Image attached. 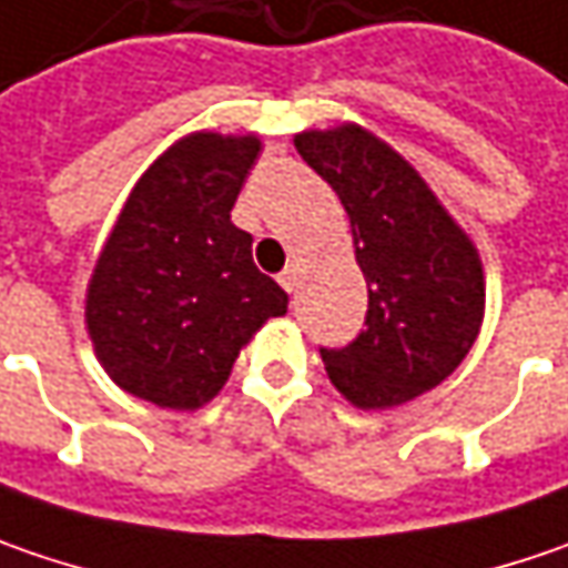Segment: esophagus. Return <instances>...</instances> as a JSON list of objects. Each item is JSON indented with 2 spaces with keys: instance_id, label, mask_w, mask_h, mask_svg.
Segmentation results:
<instances>
[{
  "instance_id": "1",
  "label": "esophagus",
  "mask_w": 568,
  "mask_h": 568,
  "mask_svg": "<svg viewBox=\"0 0 568 568\" xmlns=\"http://www.w3.org/2000/svg\"><path fill=\"white\" fill-rule=\"evenodd\" d=\"M280 285L292 295V292L298 288V270H295V266H285L283 273H280Z\"/></svg>"
}]
</instances>
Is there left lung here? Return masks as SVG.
Listing matches in <instances>:
<instances>
[{
	"label": "left lung",
	"instance_id": "8db88e82",
	"mask_svg": "<svg viewBox=\"0 0 568 568\" xmlns=\"http://www.w3.org/2000/svg\"><path fill=\"white\" fill-rule=\"evenodd\" d=\"M295 149L336 190L368 285L365 331L321 349L327 375L356 407H400L470 353L486 302L480 254L416 168L368 130H308Z\"/></svg>",
	"mask_w": 568,
	"mask_h": 568
}]
</instances>
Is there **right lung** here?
<instances>
[{
  "label": "right lung",
  "mask_w": 568,
  "mask_h": 568,
  "mask_svg": "<svg viewBox=\"0 0 568 568\" xmlns=\"http://www.w3.org/2000/svg\"><path fill=\"white\" fill-rule=\"evenodd\" d=\"M257 152V136L193 133L133 186L85 298L94 356L126 394L168 409L210 404L241 346L288 308L232 222Z\"/></svg>",
  "instance_id": "add662e5"
}]
</instances>
